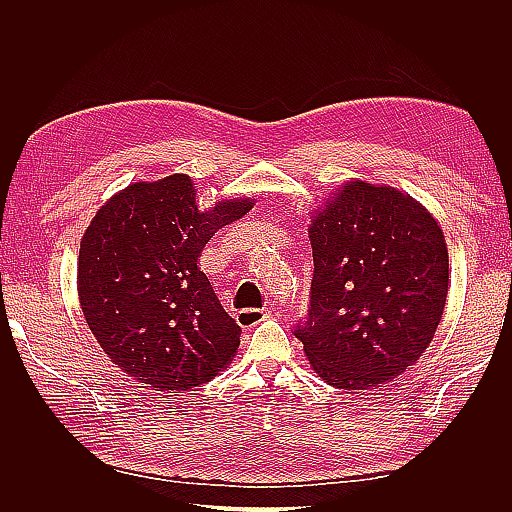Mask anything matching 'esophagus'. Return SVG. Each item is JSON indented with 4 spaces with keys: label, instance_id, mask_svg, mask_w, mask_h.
I'll list each match as a JSON object with an SVG mask.
<instances>
[{
    "label": "esophagus",
    "instance_id": "1",
    "mask_svg": "<svg viewBox=\"0 0 512 512\" xmlns=\"http://www.w3.org/2000/svg\"><path fill=\"white\" fill-rule=\"evenodd\" d=\"M269 316H271L269 307H265V309H258V307L239 309V312H237V322L241 324L243 329H252V327H256L258 322H262V320L269 318Z\"/></svg>",
    "mask_w": 512,
    "mask_h": 512
}]
</instances>
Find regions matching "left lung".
I'll use <instances>...</instances> for the list:
<instances>
[{
    "mask_svg": "<svg viewBox=\"0 0 512 512\" xmlns=\"http://www.w3.org/2000/svg\"><path fill=\"white\" fill-rule=\"evenodd\" d=\"M314 277L292 327L337 389L391 380L425 352L444 312L448 252L431 213L393 188L350 181L309 226Z\"/></svg>",
    "mask_w": 512,
    "mask_h": 512,
    "instance_id": "8db88e82",
    "label": "left lung"
}]
</instances>
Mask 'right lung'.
<instances>
[{
    "label": "right lung",
    "instance_id": "obj_1",
    "mask_svg": "<svg viewBox=\"0 0 512 512\" xmlns=\"http://www.w3.org/2000/svg\"><path fill=\"white\" fill-rule=\"evenodd\" d=\"M250 200L200 213L192 179L134 183L91 220L79 252V299L91 333L126 374L160 391H188L215 378L239 348L198 256Z\"/></svg>",
    "mask_w": 512,
    "mask_h": 512
}]
</instances>
